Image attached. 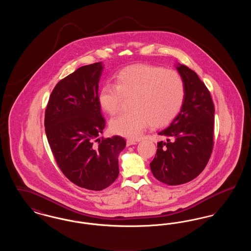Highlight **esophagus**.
I'll return each mask as SVG.
<instances>
[{"label":"esophagus","instance_id":"esophagus-1","mask_svg":"<svg viewBox=\"0 0 251 251\" xmlns=\"http://www.w3.org/2000/svg\"><path fill=\"white\" fill-rule=\"evenodd\" d=\"M126 143H127V146H131V145H136V144H137V141H135V140H131V139H128Z\"/></svg>","mask_w":251,"mask_h":251}]
</instances>
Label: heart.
I'll list each match as a JSON object with an SVG mask.
<instances>
[{
  "mask_svg": "<svg viewBox=\"0 0 251 251\" xmlns=\"http://www.w3.org/2000/svg\"><path fill=\"white\" fill-rule=\"evenodd\" d=\"M124 98H131V111L110 121L116 134L139 138L146 127L167 126L178 116L185 98L184 82L178 72L152 65H134L120 71L115 84H103L98 93L100 108L113 116Z\"/></svg>",
  "mask_w": 251,
  "mask_h": 251,
  "instance_id": "obj_1",
  "label": "heart"
}]
</instances>
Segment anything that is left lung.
<instances>
[{"instance_id":"left-lung-1","label":"left lung","mask_w":251,"mask_h":251,"mask_svg":"<svg viewBox=\"0 0 251 251\" xmlns=\"http://www.w3.org/2000/svg\"><path fill=\"white\" fill-rule=\"evenodd\" d=\"M177 71L185 85V98L179 115L158 134L167 136L157 143L150 164L156 179L168 185H179L198 177L208 164L214 147L215 106L198 74L184 65Z\"/></svg>"}]
</instances>
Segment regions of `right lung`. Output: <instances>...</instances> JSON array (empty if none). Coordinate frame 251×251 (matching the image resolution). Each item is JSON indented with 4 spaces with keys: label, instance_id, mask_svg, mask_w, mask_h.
<instances>
[{
    "label": "right lung",
    "instance_id": "obj_1",
    "mask_svg": "<svg viewBox=\"0 0 251 251\" xmlns=\"http://www.w3.org/2000/svg\"><path fill=\"white\" fill-rule=\"evenodd\" d=\"M102 69L101 62L86 65L59 81L50 96L44 121L49 145L63 174L93 191L106 188L119 177L118 157L126 146L119 135L98 137L105 127L98 102Z\"/></svg>",
    "mask_w": 251,
    "mask_h": 251
}]
</instances>
